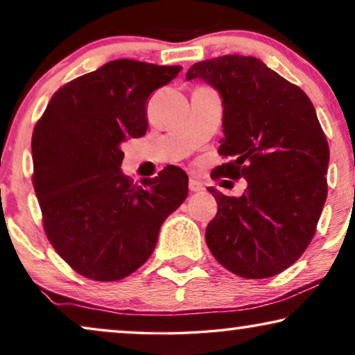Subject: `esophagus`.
I'll list each match as a JSON object with an SVG mask.
<instances>
[{
    "label": "esophagus",
    "instance_id": "34e87169",
    "mask_svg": "<svg viewBox=\"0 0 355 355\" xmlns=\"http://www.w3.org/2000/svg\"><path fill=\"white\" fill-rule=\"evenodd\" d=\"M189 189H191L192 192H200L203 191V184L200 181H197V179H191V181H189Z\"/></svg>",
    "mask_w": 355,
    "mask_h": 355
}]
</instances>
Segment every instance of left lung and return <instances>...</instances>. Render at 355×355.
Masks as SVG:
<instances>
[{
    "instance_id": "obj_1",
    "label": "left lung",
    "mask_w": 355,
    "mask_h": 355,
    "mask_svg": "<svg viewBox=\"0 0 355 355\" xmlns=\"http://www.w3.org/2000/svg\"><path fill=\"white\" fill-rule=\"evenodd\" d=\"M223 101L216 176L244 178L241 197L210 187L218 203L205 239L213 257L237 276L270 278L289 268L312 241L327 200L329 148L312 101L254 56L196 62Z\"/></svg>"
}]
</instances>
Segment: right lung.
Listing matches in <instances>:
<instances>
[{
  "label": "right lung",
  "mask_w": 355,
  "mask_h": 355,
  "mask_svg": "<svg viewBox=\"0 0 355 355\" xmlns=\"http://www.w3.org/2000/svg\"><path fill=\"white\" fill-rule=\"evenodd\" d=\"M181 66L116 60L62 85L32 135L33 189L51 245L77 273L118 281L140 268L189 178L166 168L142 186L121 171V144L147 132L145 106Z\"/></svg>",
  "instance_id": "obj_1"
}]
</instances>
